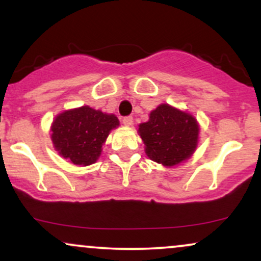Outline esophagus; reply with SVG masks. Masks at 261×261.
Listing matches in <instances>:
<instances>
[{
  "instance_id": "obj_1",
  "label": "esophagus",
  "mask_w": 261,
  "mask_h": 261,
  "mask_svg": "<svg viewBox=\"0 0 261 261\" xmlns=\"http://www.w3.org/2000/svg\"><path fill=\"white\" fill-rule=\"evenodd\" d=\"M122 124H124L125 126H131V125L134 124L133 116H125V118L122 119Z\"/></svg>"
}]
</instances>
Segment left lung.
<instances>
[{
	"instance_id": "obj_1",
	"label": "left lung",
	"mask_w": 261,
	"mask_h": 261,
	"mask_svg": "<svg viewBox=\"0 0 261 261\" xmlns=\"http://www.w3.org/2000/svg\"><path fill=\"white\" fill-rule=\"evenodd\" d=\"M140 137L149 160L174 167L189 160L199 143L200 126L190 113L160 104L149 113L148 121L139 125Z\"/></svg>"
}]
</instances>
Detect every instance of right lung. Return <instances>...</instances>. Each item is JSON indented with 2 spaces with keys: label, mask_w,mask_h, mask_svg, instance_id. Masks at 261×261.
I'll return each instance as SVG.
<instances>
[{
  "label": "right lung",
  "mask_w": 261,
  "mask_h": 261,
  "mask_svg": "<svg viewBox=\"0 0 261 261\" xmlns=\"http://www.w3.org/2000/svg\"><path fill=\"white\" fill-rule=\"evenodd\" d=\"M119 125L114 114L83 106L58 114L50 127V136L54 148L62 158L86 167L98 161L110 131Z\"/></svg>",
  "instance_id": "obj_1"
}]
</instances>
